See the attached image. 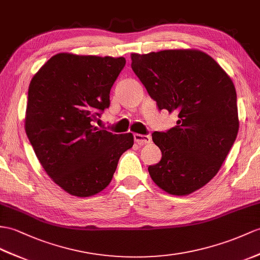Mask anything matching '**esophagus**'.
Masks as SVG:
<instances>
[{
	"label": "esophagus",
	"instance_id": "1",
	"mask_svg": "<svg viewBox=\"0 0 260 260\" xmlns=\"http://www.w3.org/2000/svg\"><path fill=\"white\" fill-rule=\"evenodd\" d=\"M134 138H135V141L139 144H148V143L151 142V136L135 134Z\"/></svg>",
	"mask_w": 260,
	"mask_h": 260
}]
</instances>
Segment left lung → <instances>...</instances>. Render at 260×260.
I'll return each mask as SVG.
<instances>
[{
	"mask_svg": "<svg viewBox=\"0 0 260 260\" xmlns=\"http://www.w3.org/2000/svg\"><path fill=\"white\" fill-rule=\"evenodd\" d=\"M132 71L157 108L179 120L152 140L162 159L148 168L155 184L172 195H188L217 174L236 140L237 96L230 76L196 49L131 54Z\"/></svg>",
	"mask_w": 260,
	"mask_h": 260,
	"instance_id": "8db88e82",
	"label": "left lung"
}]
</instances>
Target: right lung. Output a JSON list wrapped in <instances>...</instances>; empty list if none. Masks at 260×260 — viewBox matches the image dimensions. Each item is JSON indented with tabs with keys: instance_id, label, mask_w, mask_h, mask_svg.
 Instances as JSON below:
<instances>
[{
	"instance_id": "add662e5",
	"label": "right lung",
	"mask_w": 260,
	"mask_h": 260,
	"mask_svg": "<svg viewBox=\"0 0 260 260\" xmlns=\"http://www.w3.org/2000/svg\"><path fill=\"white\" fill-rule=\"evenodd\" d=\"M124 65L123 57L60 53L30 80L25 131L43 169L71 195L103 191L134 145L132 134L92 125L110 106V89Z\"/></svg>"
}]
</instances>
